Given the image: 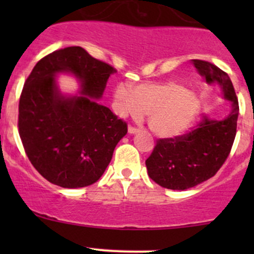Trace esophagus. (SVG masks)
<instances>
[{
    "label": "esophagus",
    "instance_id": "esophagus-1",
    "mask_svg": "<svg viewBox=\"0 0 254 254\" xmlns=\"http://www.w3.org/2000/svg\"><path fill=\"white\" fill-rule=\"evenodd\" d=\"M129 133H136V132H138L139 131V129H137V127H132V125H130L129 127Z\"/></svg>",
    "mask_w": 254,
    "mask_h": 254
}]
</instances>
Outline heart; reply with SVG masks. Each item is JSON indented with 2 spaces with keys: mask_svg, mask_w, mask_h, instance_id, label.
I'll return each instance as SVG.
<instances>
[{
  "mask_svg": "<svg viewBox=\"0 0 254 254\" xmlns=\"http://www.w3.org/2000/svg\"><path fill=\"white\" fill-rule=\"evenodd\" d=\"M199 109L196 93L174 81L139 83L132 90L119 84L115 93V111L119 116L139 119L148 115L150 130L160 137H174L188 130Z\"/></svg>",
  "mask_w": 254,
  "mask_h": 254,
  "instance_id": "b5f03b06",
  "label": "heart"
}]
</instances>
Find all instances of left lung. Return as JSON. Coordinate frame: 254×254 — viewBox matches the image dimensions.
Instances as JSON below:
<instances>
[{"mask_svg":"<svg viewBox=\"0 0 254 254\" xmlns=\"http://www.w3.org/2000/svg\"><path fill=\"white\" fill-rule=\"evenodd\" d=\"M208 83H218L232 110L223 121L203 117L194 129L172 138H160L145 160L148 176L170 190H188L210 179L228 157L237 135L239 101L227 72L202 60H192Z\"/></svg>","mask_w":254,"mask_h":254,"instance_id":"left-lung-1","label":"left lung"}]
</instances>
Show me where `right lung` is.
Here are the masks:
<instances>
[{
    "instance_id": "right-lung-1",
    "label": "right lung",
    "mask_w": 254,
    "mask_h": 254,
    "mask_svg": "<svg viewBox=\"0 0 254 254\" xmlns=\"http://www.w3.org/2000/svg\"><path fill=\"white\" fill-rule=\"evenodd\" d=\"M110 64L80 46L54 51L36 64L19 101V135L26 155L46 180L66 189L98 182L127 125L95 99L103 95ZM70 72L81 82V96L63 97L54 77Z\"/></svg>"
}]
</instances>
